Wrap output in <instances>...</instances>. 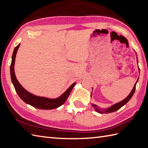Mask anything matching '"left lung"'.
Instances as JSON below:
<instances>
[{
    "label": "left lung",
    "instance_id": "left-lung-1",
    "mask_svg": "<svg viewBox=\"0 0 148 148\" xmlns=\"http://www.w3.org/2000/svg\"><path fill=\"white\" fill-rule=\"evenodd\" d=\"M137 62H138V61H137ZM139 72H140L139 68ZM138 80H139V79H137V82L136 83V84H135V85H134V88H133L132 90L131 91L130 93L129 94V95H128V96L127 97L126 99H125L124 100H123L122 101H121V102H118V103H115L114 105H113V106H112L111 107H110V108H108V109H104V110H101L100 109H99L98 107H97L96 105H95V104H93V103H92V106H93V108H95V111H96L97 112H99V113H101V114H102V113H105V112L107 113V114H108V113L115 112V111H118V110L120 109L122 106H123L125 104H126V103H127L128 101H129L130 99L132 98V97L133 96L134 93V92H135V91H136V84H137V83ZM91 95H92V94H91Z\"/></svg>",
    "mask_w": 148,
    "mask_h": 148
}]
</instances>
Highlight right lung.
Masks as SVG:
<instances>
[{
    "label": "right lung",
    "mask_w": 148,
    "mask_h": 148,
    "mask_svg": "<svg viewBox=\"0 0 148 148\" xmlns=\"http://www.w3.org/2000/svg\"><path fill=\"white\" fill-rule=\"evenodd\" d=\"M20 45V44H19L16 47H15L13 53H12V61L10 66L11 81L14 86L16 92L18 93V96L20 97V99L23 100V102L28 103V104L36 108H38L40 109H53L57 108L58 107L61 106L62 104H64V102L66 101V100L67 99L69 95H70L72 88H73V87L75 86V84H76V83L72 84L60 97H58V98L51 99L46 98V97H38L33 95V94L27 92V91L21 85L20 83L18 82V81L17 80L16 77L14 74V65L15 62L16 55L18 49Z\"/></svg>",
    "instance_id": "obj_1"
}]
</instances>
